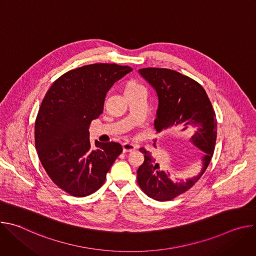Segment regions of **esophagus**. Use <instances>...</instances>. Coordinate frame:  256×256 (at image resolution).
Segmentation results:
<instances>
[{"label":"esophagus","instance_id":"34e87169","mask_svg":"<svg viewBox=\"0 0 256 256\" xmlns=\"http://www.w3.org/2000/svg\"><path fill=\"white\" fill-rule=\"evenodd\" d=\"M122 148H124V152L128 153V152H132L136 149V146L130 142H124L122 144Z\"/></svg>","mask_w":256,"mask_h":256}]
</instances>
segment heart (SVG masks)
<instances>
[{"mask_svg":"<svg viewBox=\"0 0 256 256\" xmlns=\"http://www.w3.org/2000/svg\"><path fill=\"white\" fill-rule=\"evenodd\" d=\"M138 87H140V85H138V84H136V82L130 81V82H128V83L124 86V92H126V91H130V90H134V89H136V88H138Z\"/></svg>","mask_w":256,"mask_h":256,"instance_id":"b5f03b06","label":"heart"}]
</instances>
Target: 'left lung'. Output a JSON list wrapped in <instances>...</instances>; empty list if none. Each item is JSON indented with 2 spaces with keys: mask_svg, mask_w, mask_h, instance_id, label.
I'll list each match as a JSON object with an SVG mask.
<instances>
[{
  "mask_svg": "<svg viewBox=\"0 0 256 256\" xmlns=\"http://www.w3.org/2000/svg\"><path fill=\"white\" fill-rule=\"evenodd\" d=\"M138 74L155 90L158 98L154 120L156 130L160 132L176 128L178 134L192 130L190 142L202 151L200 168L196 175L172 180L169 171L162 169L149 151L140 149L144 155V161L138 169V186L146 194L156 200H171L192 188L208 168L216 138V114L204 89L190 77L160 68H140Z\"/></svg>",
  "mask_w": 256,
  "mask_h": 256,
  "instance_id": "obj_1",
  "label": "left lung"
}]
</instances>
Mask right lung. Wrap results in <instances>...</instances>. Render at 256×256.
<instances>
[{
	"mask_svg": "<svg viewBox=\"0 0 256 256\" xmlns=\"http://www.w3.org/2000/svg\"><path fill=\"white\" fill-rule=\"evenodd\" d=\"M132 70L116 64H93L66 72L46 92L35 122V147L54 184L83 198L104 184L122 152L116 142L92 147L89 128L103 112L106 93Z\"/></svg>",
	"mask_w": 256,
	"mask_h": 256,
	"instance_id": "obj_1",
	"label": "right lung"
}]
</instances>
